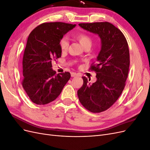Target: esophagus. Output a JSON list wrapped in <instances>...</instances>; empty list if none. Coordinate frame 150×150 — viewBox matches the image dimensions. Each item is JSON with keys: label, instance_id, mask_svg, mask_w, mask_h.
Listing matches in <instances>:
<instances>
[{"label": "esophagus", "instance_id": "34e87169", "mask_svg": "<svg viewBox=\"0 0 150 150\" xmlns=\"http://www.w3.org/2000/svg\"><path fill=\"white\" fill-rule=\"evenodd\" d=\"M71 77H75V76H78L79 74H77L76 72H71Z\"/></svg>", "mask_w": 150, "mask_h": 150}]
</instances>
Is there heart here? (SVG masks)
Segmentation results:
<instances>
[{
  "label": "heart",
  "mask_w": 150,
  "mask_h": 150,
  "mask_svg": "<svg viewBox=\"0 0 150 150\" xmlns=\"http://www.w3.org/2000/svg\"><path fill=\"white\" fill-rule=\"evenodd\" d=\"M74 37L78 40L80 42V44L84 47L86 46H91L92 39L89 35L83 33L76 34L74 35ZM59 45V47L62 52L66 51L68 47H69V41H68V39H67V38H62L60 40Z\"/></svg>",
  "instance_id": "obj_1"
}]
</instances>
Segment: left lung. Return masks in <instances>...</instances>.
I'll use <instances>...</instances> for the list:
<instances>
[{"instance_id":"left-lung-1","label":"left lung","mask_w":150,"mask_h":150,"mask_svg":"<svg viewBox=\"0 0 150 150\" xmlns=\"http://www.w3.org/2000/svg\"><path fill=\"white\" fill-rule=\"evenodd\" d=\"M79 25L98 34L101 40L96 62L89 68L96 73L97 81L91 84L86 77H82L83 85L78 91L79 100L86 110L101 112L117 101L125 88L130 63L128 44L122 32L110 22L81 23Z\"/></svg>"}]
</instances>
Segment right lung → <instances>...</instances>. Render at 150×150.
I'll use <instances>...</instances> for the list:
<instances>
[{
    "label": "right lung",
    "mask_w": 150,
    "mask_h": 150,
    "mask_svg": "<svg viewBox=\"0 0 150 150\" xmlns=\"http://www.w3.org/2000/svg\"><path fill=\"white\" fill-rule=\"evenodd\" d=\"M76 24L46 22L30 33L24 50L22 87L30 100L36 104H46L59 96L71 78L69 72L56 74L52 61L61 57L60 40Z\"/></svg>",
    "instance_id": "1"
}]
</instances>
